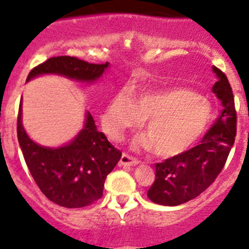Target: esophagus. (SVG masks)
I'll list each match as a JSON object with an SVG mask.
<instances>
[{
  "mask_svg": "<svg viewBox=\"0 0 249 249\" xmlns=\"http://www.w3.org/2000/svg\"><path fill=\"white\" fill-rule=\"evenodd\" d=\"M139 162V160L134 157L130 156L127 153H123L122 154V158H121V165H131V166H134Z\"/></svg>",
  "mask_w": 249,
  "mask_h": 249,
  "instance_id": "obj_1",
  "label": "esophagus"
}]
</instances>
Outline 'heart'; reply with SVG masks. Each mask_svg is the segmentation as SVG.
Returning a JSON list of instances; mask_svg holds the SVG:
<instances>
[{"label":"heart","instance_id":"1","mask_svg":"<svg viewBox=\"0 0 249 249\" xmlns=\"http://www.w3.org/2000/svg\"><path fill=\"white\" fill-rule=\"evenodd\" d=\"M212 107L186 89L147 91L133 97L117 95L103 116L105 130L121 138L127 128L144 122V133L157 156L172 157L184 152L206 131Z\"/></svg>","mask_w":249,"mask_h":249}]
</instances>
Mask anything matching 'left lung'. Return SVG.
Masks as SVG:
<instances>
[{"label": "left lung", "instance_id": "left-lung-1", "mask_svg": "<svg viewBox=\"0 0 249 249\" xmlns=\"http://www.w3.org/2000/svg\"><path fill=\"white\" fill-rule=\"evenodd\" d=\"M213 92L221 102L218 118L199 145L156 164V179L147 191L151 201L177 206L206 191L224 168L236 136V111L227 76L216 67Z\"/></svg>", "mask_w": 249, "mask_h": 249}]
</instances>
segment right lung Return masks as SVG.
Returning <instances> with one entry per match:
<instances>
[{
	"mask_svg": "<svg viewBox=\"0 0 249 249\" xmlns=\"http://www.w3.org/2000/svg\"><path fill=\"white\" fill-rule=\"evenodd\" d=\"M108 63L95 64L77 57H51L30 71L27 81L42 73L92 82L102 76ZM17 138L25 164L41 192L50 201L67 208L90 206L102 198L107 174L122 152L97 131L88 112L85 126L70 144L58 148L43 147L28 137L22 126V101L17 116Z\"/></svg>",
	"mask_w": 249,
	"mask_h": 249,
	"instance_id": "right-lung-1",
	"label": "right lung"
}]
</instances>
